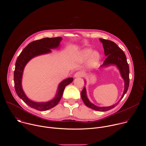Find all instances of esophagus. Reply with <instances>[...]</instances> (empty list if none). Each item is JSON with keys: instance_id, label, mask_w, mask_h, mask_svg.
Masks as SVG:
<instances>
[{"instance_id": "esophagus-1", "label": "esophagus", "mask_w": 146, "mask_h": 146, "mask_svg": "<svg viewBox=\"0 0 146 146\" xmlns=\"http://www.w3.org/2000/svg\"><path fill=\"white\" fill-rule=\"evenodd\" d=\"M83 76H84V73H83L82 72H77L74 74V77L75 78H78V77H81Z\"/></svg>"}]
</instances>
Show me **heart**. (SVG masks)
Wrapping results in <instances>:
<instances>
[{"mask_svg": "<svg viewBox=\"0 0 146 146\" xmlns=\"http://www.w3.org/2000/svg\"><path fill=\"white\" fill-rule=\"evenodd\" d=\"M79 58L81 60L84 61L89 58V66L95 67L100 59V55L98 51H94L92 48H86L79 52Z\"/></svg>", "mask_w": 146, "mask_h": 146, "instance_id": "1", "label": "heart"}]
</instances>
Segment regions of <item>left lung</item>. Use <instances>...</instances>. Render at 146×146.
<instances>
[{
    "mask_svg": "<svg viewBox=\"0 0 146 146\" xmlns=\"http://www.w3.org/2000/svg\"><path fill=\"white\" fill-rule=\"evenodd\" d=\"M99 40L103 44L105 55L107 56L100 68H106L110 65H115L117 66L124 81L123 92L118 102L114 105L108 107H98L92 103L87 98L85 87L81 92V97L87 107L96 111H105L115 108L118 105L119 102L123 98L125 94L127 93L129 85V68L125 54L115 43L112 41L103 38H99ZM85 82H86V81Z\"/></svg>",
    "mask_w": 146,
    "mask_h": 146,
    "instance_id": "obj_1",
    "label": "left lung"
}]
</instances>
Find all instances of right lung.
<instances>
[{"label":"right lung","mask_w":146,"mask_h":146,"mask_svg":"<svg viewBox=\"0 0 146 146\" xmlns=\"http://www.w3.org/2000/svg\"><path fill=\"white\" fill-rule=\"evenodd\" d=\"M62 40L61 37H56L43 38L32 41L22 51L16 60L14 72L15 90L19 98L31 108L39 111H46L55 107L60 101L65 87L73 80L72 77H70L61 81L54 98L47 102H36L31 100L27 96L22 87L23 72L28 62L37 56L50 53L51 49L58 48Z\"/></svg>","instance_id":"add662e5"}]
</instances>
